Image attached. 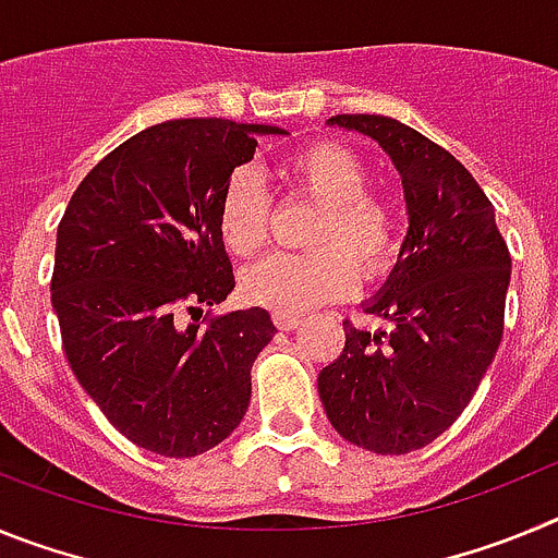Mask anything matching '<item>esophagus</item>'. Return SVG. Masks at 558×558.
<instances>
[{
	"mask_svg": "<svg viewBox=\"0 0 558 558\" xmlns=\"http://www.w3.org/2000/svg\"><path fill=\"white\" fill-rule=\"evenodd\" d=\"M274 324L282 329V332H293V329H299L302 318H299V315H288V313H274Z\"/></svg>",
	"mask_w": 558,
	"mask_h": 558,
	"instance_id": "34e87169",
	"label": "esophagus"
}]
</instances>
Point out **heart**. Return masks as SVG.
<instances>
[{
    "mask_svg": "<svg viewBox=\"0 0 558 558\" xmlns=\"http://www.w3.org/2000/svg\"><path fill=\"white\" fill-rule=\"evenodd\" d=\"M290 192L315 201L302 254H270L240 279V293L254 307L274 313H310L340 302L366 279L388 274L399 254V209L372 190V172L357 150L340 142H313L282 161ZM274 201L259 175L231 172L218 201V234L226 251L251 259L268 245Z\"/></svg>",
    "mask_w": 558,
    "mask_h": 558,
    "instance_id": "b5f03b06",
    "label": "heart"
}]
</instances>
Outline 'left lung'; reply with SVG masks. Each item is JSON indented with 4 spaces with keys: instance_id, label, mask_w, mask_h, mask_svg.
Instances as JSON below:
<instances>
[{
    "instance_id": "1",
    "label": "left lung",
    "mask_w": 558,
    "mask_h": 558,
    "mask_svg": "<svg viewBox=\"0 0 558 558\" xmlns=\"http://www.w3.org/2000/svg\"><path fill=\"white\" fill-rule=\"evenodd\" d=\"M327 122L366 133L391 156L411 229L391 279L366 307L393 329L374 335L343 322L347 343L318 374V393L347 441L405 456L461 416L495 360L511 254L495 206L452 153L379 113Z\"/></svg>"
}]
</instances>
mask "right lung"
Here are the masks:
<instances>
[{"label": "right lung", "instance_id": "right-lung-1", "mask_svg": "<svg viewBox=\"0 0 558 558\" xmlns=\"http://www.w3.org/2000/svg\"><path fill=\"white\" fill-rule=\"evenodd\" d=\"M263 133L284 131L215 117L147 128L97 161L58 226L49 288L69 366L128 441L159 456L234 433L276 332L263 307L198 324L234 288L218 201Z\"/></svg>", "mask_w": 558, "mask_h": 558}]
</instances>
